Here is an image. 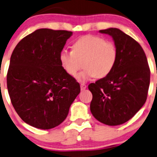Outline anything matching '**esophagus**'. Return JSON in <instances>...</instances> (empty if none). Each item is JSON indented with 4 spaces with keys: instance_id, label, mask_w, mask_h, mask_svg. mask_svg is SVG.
<instances>
[{
    "instance_id": "1",
    "label": "esophagus",
    "mask_w": 157,
    "mask_h": 157,
    "mask_svg": "<svg viewBox=\"0 0 157 157\" xmlns=\"http://www.w3.org/2000/svg\"><path fill=\"white\" fill-rule=\"evenodd\" d=\"M86 84H84V83H80V90H86Z\"/></svg>"
}]
</instances>
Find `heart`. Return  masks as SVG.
<instances>
[{
	"label": "heart",
	"instance_id": "b5f03b06",
	"mask_svg": "<svg viewBox=\"0 0 157 157\" xmlns=\"http://www.w3.org/2000/svg\"><path fill=\"white\" fill-rule=\"evenodd\" d=\"M117 59V49L113 43L96 35H84L76 40L72 51L62 49L59 62L64 71L75 77L81 67L84 69L77 76L79 81H87L92 77L102 78L111 72Z\"/></svg>",
	"mask_w": 157,
	"mask_h": 157
}]
</instances>
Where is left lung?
<instances>
[{"label": "left lung", "mask_w": 157, "mask_h": 157, "mask_svg": "<svg viewBox=\"0 0 157 157\" xmlns=\"http://www.w3.org/2000/svg\"><path fill=\"white\" fill-rule=\"evenodd\" d=\"M112 37L117 59L108 76L89 85L92 94V114L108 126L129 120L144 105L151 71L142 47L132 37L115 28L100 30Z\"/></svg>", "instance_id": "8db88e82"}]
</instances>
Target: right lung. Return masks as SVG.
<instances>
[{"label": "right lung", "instance_id": "add662e5", "mask_svg": "<svg viewBox=\"0 0 157 157\" xmlns=\"http://www.w3.org/2000/svg\"><path fill=\"white\" fill-rule=\"evenodd\" d=\"M73 32L40 29L19 42L11 55L6 83L12 105L30 126L50 129L67 117L80 92L67 74L59 53Z\"/></svg>", "mask_w": 157, "mask_h": 157}]
</instances>
